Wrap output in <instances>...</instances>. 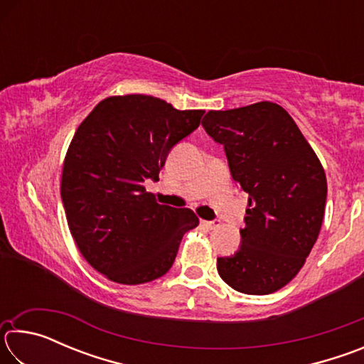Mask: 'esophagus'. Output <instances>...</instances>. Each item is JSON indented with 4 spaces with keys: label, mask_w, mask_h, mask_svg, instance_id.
<instances>
[{
    "label": "esophagus",
    "mask_w": 364,
    "mask_h": 364,
    "mask_svg": "<svg viewBox=\"0 0 364 364\" xmlns=\"http://www.w3.org/2000/svg\"><path fill=\"white\" fill-rule=\"evenodd\" d=\"M200 225L205 226L207 230H215L218 226V221H207V220H200Z\"/></svg>",
    "instance_id": "1"
}]
</instances>
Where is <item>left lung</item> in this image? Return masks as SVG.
<instances>
[{
    "label": "left lung",
    "instance_id": "left-lung-1",
    "mask_svg": "<svg viewBox=\"0 0 364 364\" xmlns=\"http://www.w3.org/2000/svg\"><path fill=\"white\" fill-rule=\"evenodd\" d=\"M202 127L225 146L232 180L249 194L241 247L218 258V274L242 294L279 291L304 267L321 230L328 196L323 165L276 102L210 110Z\"/></svg>",
    "mask_w": 364,
    "mask_h": 364
}]
</instances>
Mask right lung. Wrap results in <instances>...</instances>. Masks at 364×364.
Segmentation results:
<instances>
[{
	"label": "right lung",
	"instance_id": "right-lung-1",
	"mask_svg": "<svg viewBox=\"0 0 364 364\" xmlns=\"http://www.w3.org/2000/svg\"><path fill=\"white\" fill-rule=\"evenodd\" d=\"M205 110H178L159 97L109 96L80 123L67 149L60 196L80 254L119 284H144L175 262L184 232L199 225L191 208L159 204L147 193L178 141Z\"/></svg>",
	"mask_w": 364,
	"mask_h": 364
}]
</instances>
